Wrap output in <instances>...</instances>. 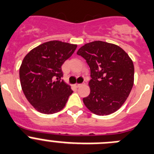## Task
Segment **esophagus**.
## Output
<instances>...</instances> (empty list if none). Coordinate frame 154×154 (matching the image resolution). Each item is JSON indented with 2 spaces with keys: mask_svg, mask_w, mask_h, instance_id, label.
Listing matches in <instances>:
<instances>
[{
  "mask_svg": "<svg viewBox=\"0 0 154 154\" xmlns=\"http://www.w3.org/2000/svg\"><path fill=\"white\" fill-rule=\"evenodd\" d=\"M84 84H76L75 85H76V87H81L82 85H84Z\"/></svg>",
  "mask_w": 154,
  "mask_h": 154,
  "instance_id": "obj_1",
  "label": "esophagus"
}]
</instances>
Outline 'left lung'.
Segmentation results:
<instances>
[{
  "instance_id": "1",
  "label": "left lung",
  "mask_w": 154,
  "mask_h": 154,
  "mask_svg": "<svg viewBox=\"0 0 154 154\" xmlns=\"http://www.w3.org/2000/svg\"><path fill=\"white\" fill-rule=\"evenodd\" d=\"M77 54L90 68V93L83 99L86 107L98 116H107L124 104L134 85V64L116 45L94 41L79 48Z\"/></svg>"
}]
</instances>
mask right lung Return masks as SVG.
Listing matches in <instances>:
<instances>
[{"label": "right lung", "instance_id": "obj_1", "mask_svg": "<svg viewBox=\"0 0 154 154\" xmlns=\"http://www.w3.org/2000/svg\"><path fill=\"white\" fill-rule=\"evenodd\" d=\"M77 45L61 41L42 43L29 51L20 67V80L26 98L37 111L53 114L65 106L70 87L61 77V66Z\"/></svg>", "mask_w": 154, "mask_h": 154}]
</instances>
